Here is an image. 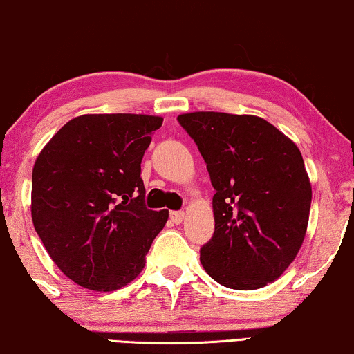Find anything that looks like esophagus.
<instances>
[{
	"mask_svg": "<svg viewBox=\"0 0 354 354\" xmlns=\"http://www.w3.org/2000/svg\"><path fill=\"white\" fill-rule=\"evenodd\" d=\"M170 220L175 223V225H179L184 220V212H170Z\"/></svg>",
	"mask_w": 354,
	"mask_h": 354,
	"instance_id": "1",
	"label": "esophagus"
}]
</instances>
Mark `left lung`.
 <instances>
[{
	"instance_id": "8db88e82",
	"label": "left lung",
	"mask_w": 354,
	"mask_h": 354,
	"mask_svg": "<svg viewBox=\"0 0 354 354\" xmlns=\"http://www.w3.org/2000/svg\"><path fill=\"white\" fill-rule=\"evenodd\" d=\"M210 173L215 232L201 248L208 276L253 290L287 270L305 239L311 184L298 147L255 115L178 117Z\"/></svg>"
}]
</instances>
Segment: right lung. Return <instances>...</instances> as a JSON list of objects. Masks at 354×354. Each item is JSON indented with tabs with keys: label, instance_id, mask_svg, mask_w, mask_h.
Listing matches in <instances>:
<instances>
[{
	"label": "right lung",
	"instance_id": "right-lung-1",
	"mask_svg": "<svg viewBox=\"0 0 354 354\" xmlns=\"http://www.w3.org/2000/svg\"><path fill=\"white\" fill-rule=\"evenodd\" d=\"M163 118L82 115L54 134L35 162L32 220L64 274L89 290L112 292L142 271L168 220L149 210L141 160Z\"/></svg>",
	"mask_w": 354,
	"mask_h": 354
}]
</instances>
